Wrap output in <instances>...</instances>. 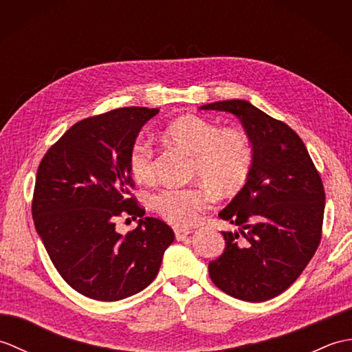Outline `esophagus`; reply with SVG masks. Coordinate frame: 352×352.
Masks as SVG:
<instances>
[{
    "label": "esophagus",
    "instance_id": "1",
    "mask_svg": "<svg viewBox=\"0 0 352 352\" xmlns=\"http://www.w3.org/2000/svg\"><path fill=\"white\" fill-rule=\"evenodd\" d=\"M174 231H175V239H177V241H184V239L192 233V230L182 228V227H175Z\"/></svg>",
    "mask_w": 352,
    "mask_h": 352
}]
</instances>
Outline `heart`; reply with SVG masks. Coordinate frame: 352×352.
Here are the masks:
<instances>
[{"mask_svg":"<svg viewBox=\"0 0 352 352\" xmlns=\"http://www.w3.org/2000/svg\"><path fill=\"white\" fill-rule=\"evenodd\" d=\"M164 138L193 157L192 175L219 195L234 193L246 183L252 168V148L246 134L221 130L195 115L177 118L164 129ZM129 169L139 183L154 178L155 164L151 145L136 140L130 148ZM207 188H164L151 199L154 210L177 227L195 223L210 203Z\"/></svg>","mask_w":352,"mask_h":352,"instance_id":"heart-1","label":"heart"}]
</instances>
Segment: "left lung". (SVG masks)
<instances>
[{
  "label": "left lung",
  "mask_w": 352,
  "mask_h": 352,
  "mask_svg": "<svg viewBox=\"0 0 352 352\" xmlns=\"http://www.w3.org/2000/svg\"><path fill=\"white\" fill-rule=\"evenodd\" d=\"M201 110L226 111L242 122L252 144L250 177L219 218L222 256L208 263L212 281L237 300L261 302L283 294L315 256L322 231L325 192L301 138L245 100Z\"/></svg>",
  "instance_id": "1"
}]
</instances>
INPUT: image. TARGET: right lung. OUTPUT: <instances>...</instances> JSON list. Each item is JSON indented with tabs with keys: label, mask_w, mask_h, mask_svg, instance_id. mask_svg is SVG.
<instances>
[{
	"label": "right lung",
	"mask_w": 352,
	"mask_h": 352,
	"mask_svg": "<svg viewBox=\"0 0 352 352\" xmlns=\"http://www.w3.org/2000/svg\"><path fill=\"white\" fill-rule=\"evenodd\" d=\"M159 109L124 107L72 125L43 155L36 175L33 221L57 272L78 294L119 301L153 283L174 231L130 198L129 154ZM125 212L138 227L122 236Z\"/></svg>",
	"instance_id": "right-lung-1"
}]
</instances>
